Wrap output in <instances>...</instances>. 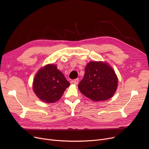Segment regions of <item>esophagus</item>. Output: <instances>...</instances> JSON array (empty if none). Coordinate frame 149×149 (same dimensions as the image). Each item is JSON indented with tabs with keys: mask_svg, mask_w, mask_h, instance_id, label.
I'll use <instances>...</instances> for the list:
<instances>
[{
	"mask_svg": "<svg viewBox=\"0 0 149 149\" xmlns=\"http://www.w3.org/2000/svg\"><path fill=\"white\" fill-rule=\"evenodd\" d=\"M79 79H75L74 81H73V83L74 84H78V83H79Z\"/></svg>",
	"mask_w": 149,
	"mask_h": 149,
	"instance_id": "34e87169",
	"label": "esophagus"
}]
</instances>
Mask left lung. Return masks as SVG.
<instances>
[{
    "label": "left lung",
    "instance_id": "8db88e82",
    "mask_svg": "<svg viewBox=\"0 0 149 149\" xmlns=\"http://www.w3.org/2000/svg\"><path fill=\"white\" fill-rule=\"evenodd\" d=\"M84 70L83 79L78 85L84 96L94 101L113 97L118 86V77L110 65L103 61H91Z\"/></svg>",
    "mask_w": 149,
    "mask_h": 149
}]
</instances>
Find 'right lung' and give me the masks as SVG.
Here are the masks:
<instances>
[{"label": "right lung", "instance_id": "add662e5", "mask_svg": "<svg viewBox=\"0 0 149 149\" xmlns=\"http://www.w3.org/2000/svg\"><path fill=\"white\" fill-rule=\"evenodd\" d=\"M70 86L56 65L48 64L38 70L33 81V91L40 100L48 103L56 102Z\"/></svg>", "mask_w": 149, "mask_h": 149}]
</instances>
